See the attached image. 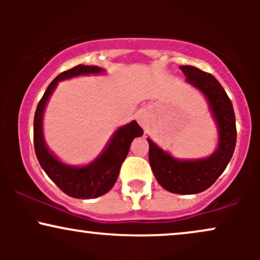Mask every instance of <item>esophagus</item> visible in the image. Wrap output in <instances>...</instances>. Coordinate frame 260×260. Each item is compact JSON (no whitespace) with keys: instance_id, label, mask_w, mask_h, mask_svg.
<instances>
[{"instance_id":"esophagus-1","label":"esophagus","mask_w":260,"mask_h":260,"mask_svg":"<svg viewBox=\"0 0 260 260\" xmlns=\"http://www.w3.org/2000/svg\"><path fill=\"white\" fill-rule=\"evenodd\" d=\"M137 121H138V123L142 126L143 128H147L148 124H149V117L147 113H139L138 116H137Z\"/></svg>"}]
</instances>
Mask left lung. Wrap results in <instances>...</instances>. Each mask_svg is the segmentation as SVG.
<instances>
[{
	"label": "left lung",
	"instance_id": "obj_1",
	"mask_svg": "<svg viewBox=\"0 0 260 260\" xmlns=\"http://www.w3.org/2000/svg\"><path fill=\"white\" fill-rule=\"evenodd\" d=\"M180 70L187 82L207 96L219 129V147L207 159L181 161L148 138L149 162L155 178L166 190L176 194H196L208 189L231 160L237 139L236 118L231 100L213 74L193 66H180Z\"/></svg>",
	"mask_w": 260,
	"mask_h": 260
}]
</instances>
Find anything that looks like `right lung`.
<instances>
[{"label": "right lung", "instance_id": "add662e5", "mask_svg": "<svg viewBox=\"0 0 260 260\" xmlns=\"http://www.w3.org/2000/svg\"><path fill=\"white\" fill-rule=\"evenodd\" d=\"M103 68L98 66L78 64L71 70L58 74L47 86L43 98L39 101L34 116V148L41 168L62 192L72 198L91 199L105 194L115 186L122 164L127 157L132 140L142 137L143 129L132 121L126 126L118 128L107 148L96 160L88 166L72 168L62 164L50 153L44 142L43 115L45 106L53 89L59 80H63L80 74L103 73Z\"/></svg>", "mask_w": 260, "mask_h": 260}]
</instances>
